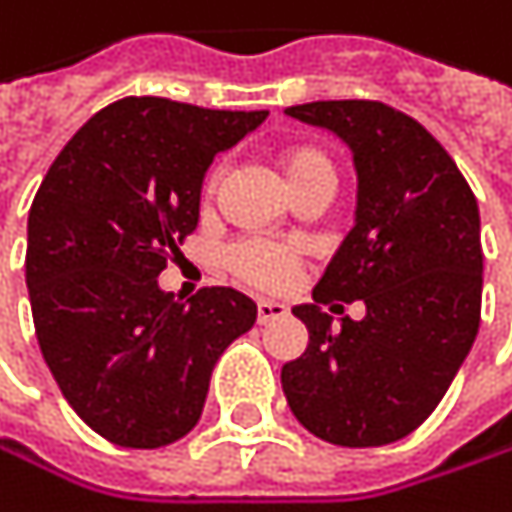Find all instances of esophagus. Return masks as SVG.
Wrapping results in <instances>:
<instances>
[{"label":"esophagus","mask_w":512,"mask_h":512,"mask_svg":"<svg viewBox=\"0 0 512 512\" xmlns=\"http://www.w3.org/2000/svg\"><path fill=\"white\" fill-rule=\"evenodd\" d=\"M285 315H288L285 303H276V300H261L258 303V324H270V321H279Z\"/></svg>","instance_id":"1"}]
</instances>
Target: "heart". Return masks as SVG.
<instances>
[{"label":"heart","instance_id":"heart-1","mask_svg":"<svg viewBox=\"0 0 512 512\" xmlns=\"http://www.w3.org/2000/svg\"><path fill=\"white\" fill-rule=\"evenodd\" d=\"M279 164L291 191H300L303 185H312V182H336L333 161L315 146H291L282 152ZM215 182L218 176H212L206 188L212 191ZM297 261H300V251L294 245H282L270 239H242L227 251V264L242 282L258 285V288H273V291L285 288L294 279Z\"/></svg>","mask_w":512,"mask_h":512}]
</instances>
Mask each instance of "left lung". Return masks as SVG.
<instances>
[{
    "label": "left lung",
    "instance_id": "1",
    "mask_svg": "<svg viewBox=\"0 0 512 512\" xmlns=\"http://www.w3.org/2000/svg\"><path fill=\"white\" fill-rule=\"evenodd\" d=\"M288 116L327 128L354 152L351 233L294 315L303 357L282 366L294 417L339 447L411 435L444 399L480 330V209L447 149L381 101H312ZM363 299V322L332 327L321 305ZM342 315V306H330Z\"/></svg>",
    "mask_w": 512,
    "mask_h": 512
}]
</instances>
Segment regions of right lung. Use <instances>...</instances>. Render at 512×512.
<instances>
[{
  "mask_svg": "<svg viewBox=\"0 0 512 512\" xmlns=\"http://www.w3.org/2000/svg\"><path fill=\"white\" fill-rule=\"evenodd\" d=\"M267 119L170 98L98 110L50 164L32 209L26 288L35 336L77 417L131 450L188 435L224 348L258 318L245 294L188 303L158 276L197 227L203 173Z\"/></svg>",
  "mask_w": 512,
  "mask_h": 512,
  "instance_id": "right-lung-1",
  "label": "right lung"
}]
</instances>
